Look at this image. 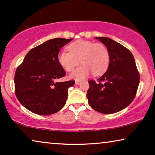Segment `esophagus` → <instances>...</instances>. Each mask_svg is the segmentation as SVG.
Listing matches in <instances>:
<instances>
[{
    "instance_id": "34e87169",
    "label": "esophagus",
    "mask_w": 155,
    "mask_h": 155,
    "mask_svg": "<svg viewBox=\"0 0 155 155\" xmlns=\"http://www.w3.org/2000/svg\"><path fill=\"white\" fill-rule=\"evenodd\" d=\"M80 83H81L80 81H75V84H80Z\"/></svg>"
}]
</instances>
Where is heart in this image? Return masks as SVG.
<instances>
[{
  "mask_svg": "<svg viewBox=\"0 0 155 155\" xmlns=\"http://www.w3.org/2000/svg\"><path fill=\"white\" fill-rule=\"evenodd\" d=\"M69 51H62L58 54V61L67 72L73 71L80 62L82 65L71 75V78L81 80L91 73L100 75L108 69L110 54L107 46L102 43L87 40H77L68 47Z\"/></svg>",
  "mask_w": 155,
  "mask_h": 155,
  "instance_id": "heart-1",
  "label": "heart"
}]
</instances>
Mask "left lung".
I'll list each match as a JSON object with an SVG mask.
<instances>
[{
    "mask_svg": "<svg viewBox=\"0 0 155 155\" xmlns=\"http://www.w3.org/2000/svg\"><path fill=\"white\" fill-rule=\"evenodd\" d=\"M107 46L110 63L107 72L95 80H90L87 97L95 111L110 114L128 107L136 95L140 74L130 50L107 37H96Z\"/></svg>",
    "mask_w": 155,
    "mask_h": 155,
    "instance_id": "obj_1",
    "label": "left lung"
}]
</instances>
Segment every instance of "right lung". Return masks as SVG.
<instances>
[{
	"label": "right lung",
	"instance_id": "right-lung-1",
	"mask_svg": "<svg viewBox=\"0 0 155 155\" xmlns=\"http://www.w3.org/2000/svg\"><path fill=\"white\" fill-rule=\"evenodd\" d=\"M72 39L56 38L31 48L16 69L15 95L29 111L39 115H50L64 107L68 90L75 81L56 82L66 74L58 56L61 48Z\"/></svg>",
	"mask_w": 155,
	"mask_h": 155
}]
</instances>
